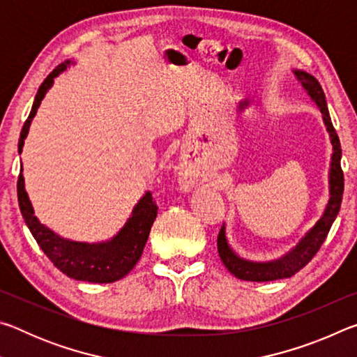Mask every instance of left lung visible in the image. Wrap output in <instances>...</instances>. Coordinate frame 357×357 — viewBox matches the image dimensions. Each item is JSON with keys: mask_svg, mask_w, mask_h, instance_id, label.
I'll use <instances>...</instances> for the list:
<instances>
[{"mask_svg": "<svg viewBox=\"0 0 357 357\" xmlns=\"http://www.w3.org/2000/svg\"><path fill=\"white\" fill-rule=\"evenodd\" d=\"M293 74L296 80L301 83V86L305 89L309 98L315 102L319 112L323 114V123L326 126V130L329 134V140L332 144V155L329 164V200L326 203V208L323 214L317 220L309 231H305L298 243H296L291 249L282 257L275 259H269V261H253V259H247L241 257L239 253L229 245L227 239V228L223 223L219 236H217V249H219V257L225 268L231 273L234 277L241 280L247 282H271L279 279H289L296 273L304 268V266L315 257V253L319 250V247L324 243L326 236H328L329 229L334 223L335 217L340 211L342 197H343V172L340 167L342 159V148L340 140H338L337 132L332 126V121L329 116L328 104H326V96L323 93L321 84L309 72L293 69Z\"/></svg>", "mask_w": 357, "mask_h": 357, "instance_id": "left-lung-1", "label": "left lung"}]
</instances>
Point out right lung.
Listing matches in <instances>:
<instances>
[{"mask_svg":"<svg viewBox=\"0 0 357 357\" xmlns=\"http://www.w3.org/2000/svg\"><path fill=\"white\" fill-rule=\"evenodd\" d=\"M72 64H75V61H70V59L59 64L40 84L39 91L34 98L31 112H29V116L20 132L19 154H22L29 126H31L33 118L38 113L42 99L45 98L48 89L53 86L55 78L61 72L68 70ZM22 172L23 167L20 168V176L17 181V193H19V206L23 219H25L29 231L38 241L40 249L44 250L45 255L50 258V261L63 274L75 280L112 283L123 279L124 275H128L134 269V266L142 257L151 227H153L157 215V206L153 202L151 192H146L138 200L134 209H132L128 222L113 238L100 241V243H82V241H72L59 236L53 229L40 223L38 217L34 215V208L26 193L25 178H23Z\"/></svg>","mask_w":357,"mask_h":357,"instance_id":"obj_1","label":"right lung"}]
</instances>
